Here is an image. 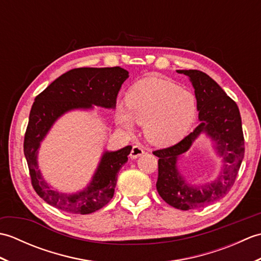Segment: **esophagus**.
<instances>
[{"label":"esophagus","mask_w":261,"mask_h":261,"mask_svg":"<svg viewBox=\"0 0 261 261\" xmlns=\"http://www.w3.org/2000/svg\"><path fill=\"white\" fill-rule=\"evenodd\" d=\"M143 153H145V150H143V148H142V147H140V146L136 145V146L132 147V149H131L130 157H131L132 159H136V158H138V157L142 156Z\"/></svg>","instance_id":"obj_1"}]
</instances>
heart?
<instances>
[{
    "label": "heart",
    "instance_id": "1",
    "mask_svg": "<svg viewBox=\"0 0 261 261\" xmlns=\"http://www.w3.org/2000/svg\"><path fill=\"white\" fill-rule=\"evenodd\" d=\"M196 113L193 93L168 80L148 77L127 91L125 108L119 107L115 118L125 129H131L132 121L143 124V134L149 141L168 146L187 134Z\"/></svg>",
    "mask_w": 261,
    "mask_h": 261
}]
</instances>
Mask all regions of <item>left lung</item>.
I'll return each instance as SVG.
<instances>
[{
	"label": "left lung",
	"instance_id": "obj_1",
	"mask_svg": "<svg viewBox=\"0 0 261 261\" xmlns=\"http://www.w3.org/2000/svg\"><path fill=\"white\" fill-rule=\"evenodd\" d=\"M177 73L190 77L195 90L199 123L176 145L152 153L159 158L156 187L160 197L170 206L187 211L219 201L229 193L245 156V138L238 105L218 83L201 70H177ZM203 132L215 141L225 165L223 173L214 182L193 187L180 176L175 164L180 154Z\"/></svg>",
	"mask_w": 261,
	"mask_h": 261
}]
</instances>
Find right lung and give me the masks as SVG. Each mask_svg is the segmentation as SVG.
<instances>
[{"label": "right lung", "mask_w": 261, "mask_h": 261, "mask_svg": "<svg viewBox=\"0 0 261 261\" xmlns=\"http://www.w3.org/2000/svg\"><path fill=\"white\" fill-rule=\"evenodd\" d=\"M127 77V70L121 67L75 68L59 76L35 98L23 151L33 190L48 204L68 213L90 214L105 206L113 197L118 173L127 162L131 146L118 151H105L90 185L71 195L48 186L38 169L37 154L40 142L64 113L75 109H92L93 105L114 109L116 96Z\"/></svg>", "instance_id": "add662e5"}]
</instances>
